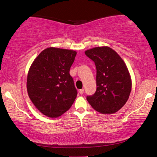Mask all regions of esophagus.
<instances>
[{"label":"esophagus","mask_w":157,"mask_h":157,"mask_svg":"<svg viewBox=\"0 0 157 157\" xmlns=\"http://www.w3.org/2000/svg\"><path fill=\"white\" fill-rule=\"evenodd\" d=\"M84 89H80L79 90V94H81V95H82V94L84 93Z\"/></svg>","instance_id":"1"}]
</instances>
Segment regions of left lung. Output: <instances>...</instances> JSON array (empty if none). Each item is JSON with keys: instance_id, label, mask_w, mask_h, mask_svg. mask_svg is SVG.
Returning <instances> with one entry per match:
<instances>
[{"instance_id": "left-lung-1", "label": "left lung", "mask_w": 157, "mask_h": 157, "mask_svg": "<svg viewBox=\"0 0 157 157\" xmlns=\"http://www.w3.org/2000/svg\"><path fill=\"white\" fill-rule=\"evenodd\" d=\"M85 54L95 62L96 92L86 99L93 109L101 114L117 112L126 103L132 88V80L124 61L108 47L88 49Z\"/></svg>"}]
</instances>
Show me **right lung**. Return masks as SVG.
I'll list each match as a JSON object with an SVG mask.
<instances>
[{
	"mask_svg": "<svg viewBox=\"0 0 157 157\" xmlns=\"http://www.w3.org/2000/svg\"><path fill=\"white\" fill-rule=\"evenodd\" d=\"M77 52L49 47L34 59L29 68L27 89L37 109L56 118L67 112L78 95L69 71Z\"/></svg>",
	"mask_w": 157,
	"mask_h": 157,
	"instance_id": "obj_1",
	"label": "right lung"
}]
</instances>
